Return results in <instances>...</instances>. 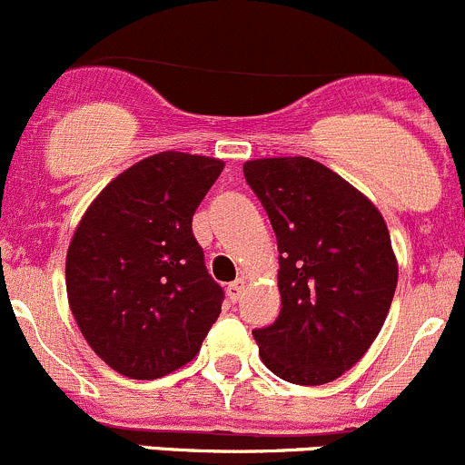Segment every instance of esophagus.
<instances>
[{"mask_svg":"<svg viewBox=\"0 0 465 465\" xmlns=\"http://www.w3.org/2000/svg\"><path fill=\"white\" fill-rule=\"evenodd\" d=\"M242 292H243V278H237V280H234V282L228 284V298H231L232 302L239 301Z\"/></svg>","mask_w":465,"mask_h":465,"instance_id":"esophagus-1","label":"esophagus"}]
</instances>
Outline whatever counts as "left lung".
I'll use <instances>...</instances> for the list:
<instances>
[{
  "label": "left lung",
  "instance_id": "8db88e82",
  "mask_svg": "<svg viewBox=\"0 0 465 465\" xmlns=\"http://www.w3.org/2000/svg\"><path fill=\"white\" fill-rule=\"evenodd\" d=\"M243 176L278 239L282 310L252 330L271 373L316 387L357 364L382 330L398 262L380 210L312 158H260Z\"/></svg>",
  "mask_w": 465,
  "mask_h": 465
}]
</instances>
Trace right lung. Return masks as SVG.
<instances>
[{
    "label": "right lung",
    "mask_w": 465,
    "mask_h": 465,
    "mask_svg": "<svg viewBox=\"0 0 465 465\" xmlns=\"http://www.w3.org/2000/svg\"><path fill=\"white\" fill-rule=\"evenodd\" d=\"M223 163L163 151L119 173L83 214L65 262L72 314L92 351L131 380L194 360L222 314L192 217Z\"/></svg>",
    "instance_id": "right-lung-1"
}]
</instances>
